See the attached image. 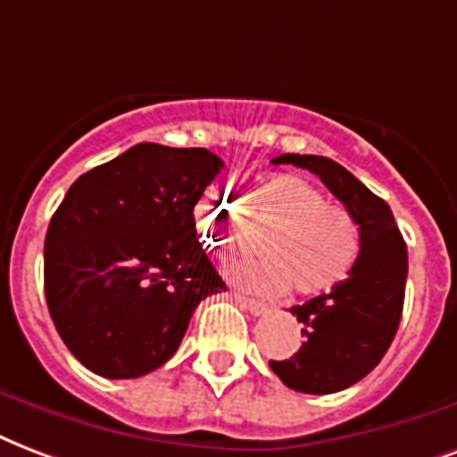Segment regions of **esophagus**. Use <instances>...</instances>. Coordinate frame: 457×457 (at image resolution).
<instances>
[{"mask_svg": "<svg viewBox=\"0 0 457 457\" xmlns=\"http://www.w3.org/2000/svg\"><path fill=\"white\" fill-rule=\"evenodd\" d=\"M236 301L241 303L248 313L253 315H265L267 313V303H262V301H255V298H248V296H236Z\"/></svg>", "mask_w": 457, "mask_h": 457, "instance_id": "obj_1", "label": "esophagus"}]
</instances>
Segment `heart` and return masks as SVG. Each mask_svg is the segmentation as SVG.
I'll use <instances>...</instances> for the list:
<instances>
[{"instance_id":"obj_1","label":"heart","mask_w":457,"mask_h":457,"mask_svg":"<svg viewBox=\"0 0 457 457\" xmlns=\"http://www.w3.org/2000/svg\"><path fill=\"white\" fill-rule=\"evenodd\" d=\"M253 216L274 226L262 241V257H245L228 267L231 279L257 296H281L296 287L303 296H320L354 272L361 255V231L345 209L330 207L315 185L296 176H270L248 192ZM197 228L219 255L248 243V226L226 192L209 190L195 209Z\"/></svg>"}]
</instances>
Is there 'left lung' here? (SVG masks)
Here are the masks:
<instances>
[{
  "mask_svg": "<svg viewBox=\"0 0 457 457\" xmlns=\"http://www.w3.org/2000/svg\"><path fill=\"white\" fill-rule=\"evenodd\" d=\"M272 163L306 168L328 185L361 231L354 272L330 294L311 298L291 313L303 322L296 354L270 361L281 383L298 393L330 395L354 386L386 356L403 318L407 245L395 216L337 161L311 154H281Z\"/></svg>",
  "mask_w": 457,
  "mask_h": 457,
  "instance_id": "left-lung-1",
  "label": "left lung"
}]
</instances>
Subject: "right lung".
<instances>
[{"label":"right lung","mask_w":457,"mask_h":457,"mask_svg":"<svg viewBox=\"0 0 457 457\" xmlns=\"http://www.w3.org/2000/svg\"><path fill=\"white\" fill-rule=\"evenodd\" d=\"M221 168L207 149L144 142L64 195L46 236V298L62 342L88 371H156L202 298L226 291L192 214Z\"/></svg>","instance_id":"right-lung-1"}]
</instances>
